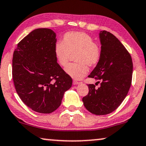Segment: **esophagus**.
<instances>
[{
    "instance_id": "obj_1",
    "label": "esophagus",
    "mask_w": 146,
    "mask_h": 146,
    "mask_svg": "<svg viewBox=\"0 0 146 146\" xmlns=\"http://www.w3.org/2000/svg\"><path fill=\"white\" fill-rule=\"evenodd\" d=\"M81 82H77V81H76V80H74L73 81V84L74 85H78V84H80Z\"/></svg>"
}]
</instances>
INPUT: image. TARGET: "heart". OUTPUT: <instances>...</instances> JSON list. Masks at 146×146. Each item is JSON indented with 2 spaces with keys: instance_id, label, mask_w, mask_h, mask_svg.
<instances>
[{
  "instance_id": "heart-1",
  "label": "heart",
  "mask_w": 146,
  "mask_h": 146,
  "mask_svg": "<svg viewBox=\"0 0 146 146\" xmlns=\"http://www.w3.org/2000/svg\"><path fill=\"white\" fill-rule=\"evenodd\" d=\"M56 60L60 66H66L71 55L76 63L69 64L66 73L75 80H81L88 72V67H95L100 62L102 50L90 35L84 32H68L62 36V42L54 46Z\"/></svg>"
}]
</instances>
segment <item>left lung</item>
Wrapping results in <instances>:
<instances>
[{"label":"left lung","mask_w":146,"mask_h":146,"mask_svg":"<svg viewBox=\"0 0 146 146\" xmlns=\"http://www.w3.org/2000/svg\"><path fill=\"white\" fill-rule=\"evenodd\" d=\"M102 56L88 76L100 84H88V95L83 98L86 108L95 115H106L120 106L131 86L133 60L125 46L111 33L100 31Z\"/></svg>","instance_id":"8db88e82"}]
</instances>
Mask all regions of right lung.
I'll return each instance as SVG.
<instances>
[{
    "label": "right lung",
    "mask_w": 146,
    "mask_h": 146,
    "mask_svg": "<svg viewBox=\"0 0 146 146\" xmlns=\"http://www.w3.org/2000/svg\"><path fill=\"white\" fill-rule=\"evenodd\" d=\"M56 34L37 29L20 41L12 59L15 90L24 104L36 112L50 113L60 106L72 80L57 63Z\"/></svg>",
    "instance_id": "1"
}]
</instances>
